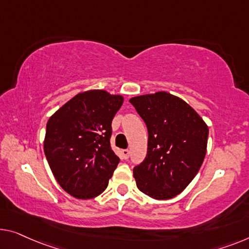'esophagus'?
<instances>
[{
    "mask_svg": "<svg viewBox=\"0 0 249 249\" xmlns=\"http://www.w3.org/2000/svg\"><path fill=\"white\" fill-rule=\"evenodd\" d=\"M122 155H123V158L125 159V160H127V159L129 158V150H123V151H122Z\"/></svg>",
    "mask_w": 249,
    "mask_h": 249,
    "instance_id": "34e87169",
    "label": "esophagus"
}]
</instances>
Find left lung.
<instances>
[{
	"label": "left lung",
	"mask_w": 249,
	"mask_h": 249,
	"mask_svg": "<svg viewBox=\"0 0 249 249\" xmlns=\"http://www.w3.org/2000/svg\"><path fill=\"white\" fill-rule=\"evenodd\" d=\"M129 102L148 132L145 160L133 170L137 188L157 200L174 198L202 164L208 126L189 104L169 92L136 96Z\"/></svg>",
	"instance_id": "1"
}]
</instances>
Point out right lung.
I'll return each instance as SVG.
<instances>
[{"instance_id":"1","label":"right lung","mask_w":249,"mask_h":249,"mask_svg":"<svg viewBox=\"0 0 249 249\" xmlns=\"http://www.w3.org/2000/svg\"><path fill=\"white\" fill-rule=\"evenodd\" d=\"M123 96L92 89L79 92L47 123L43 150L57 182L77 199L105 191L120 159L110 147L112 121Z\"/></svg>"}]
</instances>
